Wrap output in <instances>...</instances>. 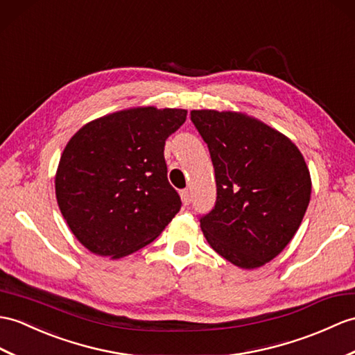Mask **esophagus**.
<instances>
[{"mask_svg":"<svg viewBox=\"0 0 355 355\" xmlns=\"http://www.w3.org/2000/svg\"><path fill=\"white\" fill-rule=\"evenodd\" d=\"M180 196H181V201H183L184 205H187L189 202H191V191H189V189H184V191H181Z\"/></svg>","mask_w":355,"mask_h":355,"instance_id":"obj_1","label":"esophagus"}]
</instances>
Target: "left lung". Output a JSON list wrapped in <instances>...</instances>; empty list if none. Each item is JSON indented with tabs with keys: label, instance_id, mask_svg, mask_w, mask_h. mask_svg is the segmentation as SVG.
I'll return each instance as SVG.
<instances>
[{
	"label": "left lung",
	"instance_id": "left-lung-1",
	"mask_svg": "<svg viewBox=\"0 0 355 355\" xmlns=\"http://www.w3.org/2000/svg\"><path fill=\"white\" fill-rule=\"evenodd\" d=\"M216 177V204L201 218L209 245L242 269L275 259L310 202L307 163L292 140L242 112L192 110Z\"/></svg>",
	"mask_w": 355,
	"mask_h": 355
}]
</instances>
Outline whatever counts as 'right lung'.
Segmentation results:
<instances>
[{"mask_svg":"<svg viewBox=\"0 0 355 355\" xmlns=\"http://www.w3.org/2000/svg\"><path fill=\"white\" fill-rule=\"evenodd\" d=\"M186 114L133 107L87 122L66 144L54 180L57 204L90 252L110 259L133 254L180 211L163 151Z\"/></svg>","mask_w":355,"mask_h":355,"instance_id":"add662e5","label":"right lung"}]
</instances>
